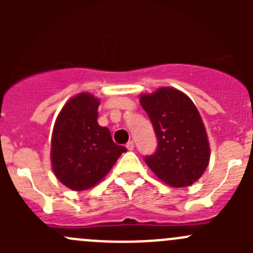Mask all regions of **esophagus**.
Returning a JSON list of instances; mask_svg holds the SVG:
<instances>
[{
    "label": "esophagus",
    "instance_id": "1",
    "mask_svg": "<svg viewBox=\"0 0 253 253\" xmlns=\"http://www.w3.org/2000/svg\"><path fill=\"white\" fill-rule=\"evenodd\" d=\"M126 148H127V150H129V152H132V150L134 149V143L133 142H128L126 144Z\"/></svg>",
    "mask_w": 253,
    "mask_h": 253
}]
</instances>
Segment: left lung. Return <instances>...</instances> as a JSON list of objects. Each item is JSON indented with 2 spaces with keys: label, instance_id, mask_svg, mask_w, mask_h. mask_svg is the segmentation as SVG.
<instances>
[{
  "label": "left lung",
  "instance_id": "1",
  "mask_svg": "<svg viewBox=\"0 0 253 253\" xmlns=\"http://www.w3.org/2000/svg\"><path fill=\"white\" fill-rule=\"evenodd\" d=\"M142 108L149 116L158 138L154 154L144 160L153 172L171 187H186L198 180L211 158L202 117L182 91L163 86L142 94Z\"/></svg>",
  "mask_w": 253,
  "mask_h": 253
}]
</instances>
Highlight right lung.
Returning a JSON list of instances; mask_svg holds the SVG:
<instances>
[{"label":"right lung","mask_w":253,"mask_h":253,"mask_svg":"<svg viewBox=\"0 0 253 253\" xmlns=\"http://www.w3.org/2000/svg\"><path fill=\"white\" fill-rule=\"evenodd\" d=\"M100 100L79 93L65 104L56 119L51 137V165L66 187L84 191L100 182L122 153L106 127L99 126Z\"/></svg>","instance_id":"1"}]
</instances>
